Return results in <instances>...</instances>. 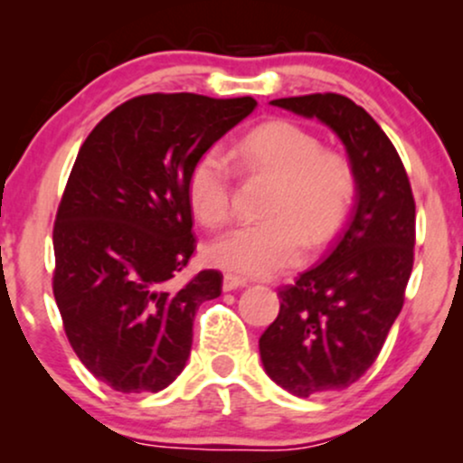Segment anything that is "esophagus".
Wrapping results in <instances>:
<instances>
[{
    "instance_id": "esophagus-1",
    "label": "esophagus",
    "mask_w": 463,
    "mask_h": 463,
    "mask_svg": "<svg viewBox=\"0 0 463 463\" xmlns=\"http://www.w3.org/2000/svg\"><path fill=\"white\" fill-rule=\"evenodd\" d=\"M246 279H241V276H235V274H224V283H222V289L224 291H235L239 287H246Z\"/></svg>"
}]
</instances>
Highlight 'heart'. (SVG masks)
Here are the masks:
<instances>
[{"label":"heart","instance_id":"obj_1","mask_svg":"<svg viewBox=\"0 0 463 463\" xmlns=\"http://www.w3.org/2000/svg\"><path fill=\"white\" fill-rule=\"evenodd\" d=\"M248 172L276 178L265 215L211 239L206 261L241 276H274L305 259L309 243L326 246L346 222L354 198V172L346 156L324 150L322 141L291 121H269L235 146ZM187 200L204 226L231 217L232 172L217 147L202 152L187 176Z\"/></svg>","mask_w":463,"mask_h":463}]
</instances>
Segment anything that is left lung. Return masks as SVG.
<instances>
[{
  "label": "left lung",
  "mask_w": 463,
  "mask_h": 463,
  "mask_svg": "<svg viewBox=\"0 0 463 463\" xmlns=\"http://www.w3.org/2000/svg\"><path fill=\"white\" fill-rule=\"evenodd\" d=\"M272 104L342 139L357 191L328 254L279 291V317L259 339L269 379L307 398L346 390L379 357L411 276L416 202L396 147L353 99L313 93Z\"/></svg>",
  "instance_id": "8db88e82"
}]
</instances>
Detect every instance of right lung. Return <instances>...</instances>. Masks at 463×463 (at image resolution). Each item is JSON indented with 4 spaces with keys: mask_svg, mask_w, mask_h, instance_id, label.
<instances>
[{
    "mask_svg": "<svg viewBox=\"0 0 463 463\" xmlns=\"http://www.w3.org/2000/svg\"><path fill=\"white\" fill-rule=\"evenodd\" d=\"M257 99L150 93L117 106L80 147L54 222V298L73 353L121 394L183 372L194 317L222 274L180 283L195 250L187 176Z\"/></svg>",
    "mask_w": 463,
    "mask_h": 463,
    "instance_id": "obj_1",
    "label": "right lung"
}]
</instances>
